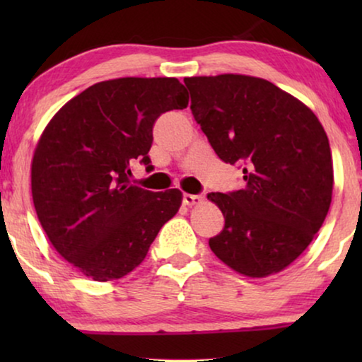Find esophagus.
<instances>
[{
    "instance_id": "esophagus-1",
    "label": "esophagus",
    "mask_w": 362,
    "mask_h": 362,
    "mask_svg": "<svg viewBox=\"0 0 362 362\" xmlns=\"http://www.w3.org/2000/svg\"><path fill=\"white\" fill-rule=\"evenodd\" d=\"M204 201V197L202 196H197V194H186L182 196V202H185L186 206H197V204H201V202Z\"/></svg>"
}]
</instances>
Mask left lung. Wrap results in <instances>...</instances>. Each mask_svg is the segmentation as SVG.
Returning a JSON list of instances; mask_svg holds the SVG:
<instances>
[{
    "instance_id": "8db88e82",
    "label": "left lung",
    "mask_w": 362,
    "mask_h": 362,
    "mask_svg": "<svg viewBox=\"0 0 362 362\" xmlns=\"http://www.w3.org/2000/svg\"><path fill=\"white\" fill-rule=\"evenodd\" d=\"M191 110L222 161L244 165L245 187L207 199L226 224L209 247L250 279L279 274L323 226L333 158L318 117L298 98L242 74L186 77Z\"/></svg>"
}]
</instances>
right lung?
I'll return each instance as SVG.
<instances>
[{"label":"right lung","instance_id":"1","mask_svg":"<svg viewBox=\"0 0 362 362\" xmlns=\"http://www.w3.org/2000/svg\"><path fill=\"white\" fill-rule=\"evenodd\" d=\"M175 77H120L93 83L51 118L31 161L37 219L59 255L88 279H122L145 260L176 216L180 189L132 186L130 165H150L153 125L187 107Z\"/></svg>","mask_w":362,"mask_h":362}]
</instances>
